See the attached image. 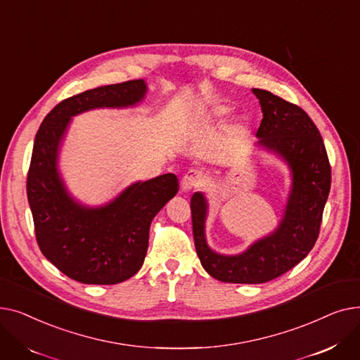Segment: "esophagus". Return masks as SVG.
<instances>
[{
	"label": "esophagus",
	"mask_w": 360,
	"mask_h": 360,
	"mask_svg": "<svg viewBox=\"0 0 360 360\" xmlns=\"http://www.w3.org/2000/svg\"><path fill=\"white\" fill-rule=\"evenodd\" d=\"M204 181L205 178L202 172H200L197 169H190L181 179V190L182 191L195 190V188H200L204 185Z\"/></svg>",
	"instance_id": "34e87169"
}]
</instances>
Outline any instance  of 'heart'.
<instances>
[{"mask_svg":"<svg viewBox=\"0 0 360 360\" xmlns=\"http://www.w3.org/2000/svg\"><path fill=\"white\" fill-rule=\"evenodd\" d=\"M224 113H228V108H224V106H219L212 110V115H214V117H223Z\"/></svg>","mask_w":360,"mask_h":360,"instance_id":"b5f03b06","label":"heart"}]
</instances>
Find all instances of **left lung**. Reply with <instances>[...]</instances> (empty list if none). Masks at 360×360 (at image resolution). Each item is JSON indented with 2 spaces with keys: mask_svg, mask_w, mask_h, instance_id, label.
I'll return each instance as SVG.
<instances>
[{
  "mask_svg": "<svg viewBox=\"0 0 360 360\" xmlns=\"http://www.w3.org/2000/svg\"><path fill=\"white\" fill-rule=\"evenodd\" d=\"M262 110L257 131L259 144L285 159L293 172V188L278 229L240 255L224 257L205 243L207 204L201 193L191 198L193 233L201 266L226 283L257 285L285 274L304 259L319 235L331 186V166L319 131L308 113L269 90L252 89Z\"/></svg>",
  "mask_w": 360,
  "mask_h": 360,
  "instance_id": "8db88e82",
  "label": "left lung"
}]
</instances>
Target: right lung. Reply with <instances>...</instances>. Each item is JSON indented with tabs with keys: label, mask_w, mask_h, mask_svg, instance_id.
Instances as JSON below:
<instances>
[{
	"label": "right lung",
	"mask_w": 360,
	"mask_h": 360,
	"mask_svg": "<svg viewBox=\"0 0 360 360\" xmlns=\"http://www.w3.org/2000/svg\"><path fill=\"white\" fill-rule=\"evenodd\" d=\"M146 93L143 80L101 86L64 99L36 132L27 172V200L42 254L84 285H117L143 266L153 217L172 198L174 174L137 182L102 209H84L67 194L56 170V151L70 117L102 106H129Z\"/></svg>",
	"instance_id": "add662e5"
}]
</instances>
